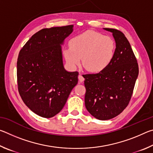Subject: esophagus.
Segmentation results:
<instances>
[{"mask_svg":"<svg viewBox=\"0 0 153 153\" xmlns=\"http://www.w3.org/2000/svg\"><path fill=\"white\" fill-rule=\"evenodd\" d=\"M78 79H79V82H82L84 81V77H83L82 73H80V72H79V74L78 76Z\"/></svg>","mask_w":153,"mask_h":153,"instance_id":"obj_1","label":"esophagus"}]
</instances>
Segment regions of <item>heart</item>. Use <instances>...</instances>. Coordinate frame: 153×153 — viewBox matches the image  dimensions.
Returning <instances> with one entry per match:
<instances>
[{"mask_svg":"<svg viewBox=\"0 0 153 153\" xmlns=\"http://www.w3.org/2000/svg\"><path fill=\"white\" fill-rule=\"evenodd\" d=\"M116 45L112 38L92 30L86 31L69 41V47L63 51L66 62L71 67L81 61L88 71L98 73L109 65L115 56Z\"/></svg>","mask_w":153,"mask_h":153,"instance_id":"obj_1","label":"heart"}]
</instances>
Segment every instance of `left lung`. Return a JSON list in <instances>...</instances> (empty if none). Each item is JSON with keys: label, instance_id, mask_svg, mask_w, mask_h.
<instances>
[{"label": "left lung", "instance_id": "obj_1", "mask_svg": "<svg viewBox=\"0 0 153 153\" xmlns=\"http://www.w3.org/2000/svg\"><path fill=\"white\" fill-rule=\"evenodd\" d=\"M113 33L116 42L115 56L105 70L84 75L85 106L95 118L108 120L128 105L138 76V65L129 41L121 31L105 28Z\"/></svg>", "mask_w": 153, "mask_h": 153}]
</instances>
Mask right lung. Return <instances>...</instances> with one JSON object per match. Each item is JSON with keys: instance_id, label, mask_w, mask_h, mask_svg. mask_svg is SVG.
I'll use <instances>...</instances> for the list:
<instances>
[{"instance_id": "right-lung-1", "label": "right lung", "mask_w": 153, "mask_h": 153, "mask_svg": "<svg viewBox=\"0 0 153 153\" xmlns=\"http://www.w3.org/2000/svg\"><path fill=\"white\" fill-rule=\"evenodd\" d=\"M73 25L45 28L21 49L17 62V86L25 105L40 117L51 118L65 105L78 82L77 71L64 69L61 46Z\"/></svg>"}]
</instances>
